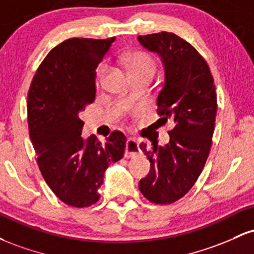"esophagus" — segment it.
<instances>
[{
	"label": "esophagus",
	"instance_id": "1",
	"mask_svg": "<svg viewBox=\"0 0 254 254\" xmlns=\"http://www.w3.org/2000/svg\"><path fill=\"white\" fill-rule=\"evenodd\" d=\"M141 153L139 148V142L135 138H129L127 141V148H125V157L136 156L137 154Z\"/></svg>",
	"mask_w": 254,
	"mask_h": 254
}]
</instances>
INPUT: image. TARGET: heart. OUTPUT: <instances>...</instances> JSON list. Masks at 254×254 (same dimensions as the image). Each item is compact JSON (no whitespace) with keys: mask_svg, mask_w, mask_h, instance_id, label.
Masks as SVG:
<instances>
[{"mask_svg":"<svg viewBox=\"0 0 254 254\" xmlns=\"http://www.w3.org/2000/svg\"><path fill=\"white\" fill-rule=\"evenodd\" d=\"M125 63H127V69H129L130 74L132 76L136 75H143V74H150L155 75L156 72V62L149 54L143 51H135L130 54L129 56L125 58ZM107 66L100 65L98 69L97 74V83L100 86L104 82L105 75H106Z\"/></svg>","mask_w":254,"mask_h":254,"instance_id":"obj_1","label":"heart"}]
</instances>
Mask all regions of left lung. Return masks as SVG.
<instances>
[{"mask_svg":"<svg viewBox=\"0 0 254 254\" xmlns=\"http://www.w3.org/2000/svg\"><path fill=\"white\" fill-rule=\"evenodd\" d=\"M142 46L156 52L165 66V83L157 95L160 119L174 123L170 142L139 148L150 172L138 184L155 204H171L185 196L202 173L211 148L217 100L214 78L205 60L191 44L170 32L138 36Z\"/></svg>","mask_w":254,"mask_h":254,"instance_id":"1","label":"left lung"}]
</instances>
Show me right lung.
<instances>
[{"instance_id":"add662e5","label":"right lung","mask_w":254,"mask_h":254,"mask_svg":"<svg viewBox=\"0 0 254 254\" xmlns=\"http://www.w3.org/2000/svg\"><path fill=\"white\" fill-rule=\"evenodd\" d=\"M116 38H71L49 52L32 80L28 130L46 184L75 208L95 204L110 162L124 156L127 138L113 131L101 143L83 139L78 115L95 99V69Z\"/></svg>"}]
</instances>
